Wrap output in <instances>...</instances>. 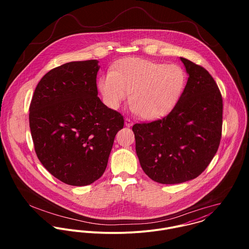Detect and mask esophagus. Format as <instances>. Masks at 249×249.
I'll list each match as a JSON object with an SVG mask.
<instances>
[{
    "label": "esophagus",
    "instance_id": "1",
    "mask_svg": "<svg viewBox=\"0 0 249 249\" xmlns=\"http://www.w3.org/2000/svg\"><path fill=\"white\" fill-rule=\"evenodd\" d=\"M124 124H125V126H131L132 124H133V122L130 120V119H128V118H126L125 120H124Z\"/></svg>",
    "mask_w": 249,
    "mask_h": 249
}]
</instances>
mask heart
<instances>
[{
	"label": "heart",
	"mask_w": 249,
	"mask_h": 249,
	"mask_svg": "<svg viewBox=\"0 0 249 249\" xmlns=\"http://www.w3.org/2000/svg\"><path fill=\"white\" fill-rule=\"evenodd\" d=\"M186 72L178 64H166L138 57L118 62L99 81L107 105L117 108L130 93L133 110L145 120L168 114L184 90Z\"/></svg>",
	"instance_id": "heart-1"
}]
</instances>
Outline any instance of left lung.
Listing matches in <instances>:
<instances>
[{
	"label": "left lung",
	"mask_w": 249,
	"mask_h": 249,
	"mask_svg": "<svg viewBox=\"0 0 249 249\" xmlns=\"http://www.w3.org/2000/svg\"><path fill=\"white\" fill-rule=\"evenodd\" d=\"M180 59L189 77L176 107L162 119L132 126L142 171L161 184L201 175L221 138L223 105L215 81L202 66Z\"/></svg>",
	"instance_id": "left-lung-1"
}]
</instances>
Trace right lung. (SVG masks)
<instances>
[{
  "label": "right lung",
  "mask_w": 249,
  "mask_h": 249,
  "mask_svg": "<svg viewBox=\"0 0 249 249\" xmlns=\"http://www.w3.org/2000/svg\"><path fill=\"white\" fill-rule=\"evenodd\" d=\"M98 60L73 61L48 71L30 106V127L36 155L46 170L71 186L101 178L117 132L121 113L98 97Z\"/></svg>",
  "instance_id": "add662e5"
}]
</instances>
